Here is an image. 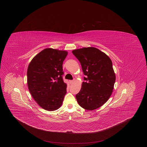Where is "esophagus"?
<instances>
[{
    "instance_id": "1",
    "label": "esophagus",
    "mask_w": 147,
    "mask_h": 147,
    "mask_svg": "<svg viewBox=\"0 0 147 147\" xmlns=\"http://www.w3.org/2000/svg\"><path fill=\"white\" fill-rule=\"evenodd\" d=\"M69 83H70L71 84H73V83H74V80H69Z\"/></svg>"
}]
</instances>
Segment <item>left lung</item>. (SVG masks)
<instances>
[{
	"instance_id": "1",
	"label": "left lung",
	"mask_w": 147,
	"mask_h": 147,
	"mask_svg": "<svg viewBox=\"0 0 147 147\" xmlns=\"http://www.w3.org/2000/svg\"><path fill=\"white\" fill-rule=\"evenodd\" d=\"M72 53L86 76L76 95L77 102L85 110H95L104 105L112 94L116 80L112 61L105 53L92 47L74 49Z\"/></svg>"
}]
</instances>
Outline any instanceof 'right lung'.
I'll list each match as a JSON object with an SVG mask.
<instances>
[{"mask_svg": "<svg viewBox=\"0 0 147 147\" xmlns=\"http://www.w3.org/2000/svg\"><path fill=\"white\" fill-rule=\"evenodd\" d=\"M67 55L65 51L45 49L28 65V90L38 105L47 111L58 109L67 93V84L62 78V64Z\"/></svg>", "mask_w": 147, "mask_h": 147, "instance_id": "add662e5", "label": "right lung"}]
</instances>
